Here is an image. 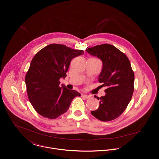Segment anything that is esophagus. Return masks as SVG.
I'll use <instances>...</instances> for the list:
<instances>
[{"label":"esophagus","mask_w":159,"mask_h":159,"mask_svg":"<svg viewBox=\"0 0 159 159\" xmlns=\"http://www.w3.org/2000/svg\"><path fill=\"white\" fill-rule=\"evenodd\" d=\"M82 97H84L85 98H90V96L88 95H86V94H82Z\"/></svg>","instance_id":"esophagus-1"}]
</instances>
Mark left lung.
I'll return each mask as SVG.
<instances>
[{"mask_svg":"<svg viewBox=\"0 0 159 159\" xmlns=\"http://www.w3.org/2000/svg\"><path fill=\"white\" fill-rule=\"evenodd\" d=\"M86 51L103 63L98 81L107 88L105 96L98 97L100 105L91 114L102 121H110L122 113L130 103L134 91V72L125 54L110 44L89 48Z\"/></svg>","mask_w":159,"mask_h":159,"instance_id":"left-lung-1","label":"left lung"}]
</instances>
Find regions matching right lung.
<instances>
[{"label": "right lung", "mask_w": 159, "mask_h": 159, "mask_svg": "<svg viewBox=\"0 0 159 159\" xmlns=\"http://www.w3.org/2000/svg\"><path fill=\"white\" fill-rule=\"evenodd\" d=\"M83 54V50L54 43L42 49L33 57L25 82L29 100L39 114L56 119L68 110L75 97L81 96L62 84L60 87L59 80L66 77L72 59Z\"/></svg>", "instance_id": "add662e5"}]
</instances>
